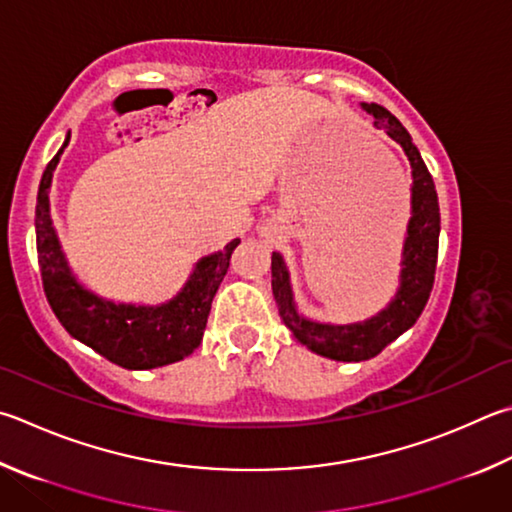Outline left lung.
Instances as JSON below:
<instances>
[{
    "label": "left lung",
    "mask_w": 512,
    "mask_h": 512,
    "mask_svg": "<svg viewBox=\"0 0 512 512\" xmlns=\"http://www.w3.org/2000/svg\"><path fill=\"white\" fill-rule=\"evenodd\" d=\"M365 109L374 116V125L385 129L407 154L412 163V219L407 226V239L403 250V273L401 288L394 302L383 313L362 324H349V327H333V324H315L297 315L291 286H288V273L280 253L271 257V275H273V295L277 302L280 318L293 333V338L302 347L320 353L331 360H369L378 356L389 342H394L403 331H407L423 313L427 300H430L436 257H439V199H436L432 174L418 154L412 136L401 125L392 111L383 105H365Z\"/></svg>",
    "instance_id": "obj_1"
}]
</instances>
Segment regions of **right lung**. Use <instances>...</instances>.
Listing matches in <instances>:
<instances>
[{
  "label": "right lung",
  "instance_id": "right-lung-1",
  "mask_svg": "<svg viewBox=\"0 0 512 512\" xmlns=\"http://www.w3.org/2000/svg\"><path fill=\"white\" fill-rule=\"evenodd\" d=\"M67 143L69 136L46 165L35 206L37 262L55 318L73 338L125 369H154L183 360L201 345L212 297L228 273L230 255L239 239L230 241L221 253L203 257L183 291L167 304H114L89 293L73 280L49 215L53 170Z\"/></svg>",
  "mask_w": 512,
  "mask_h": 512
}]
</instances>
